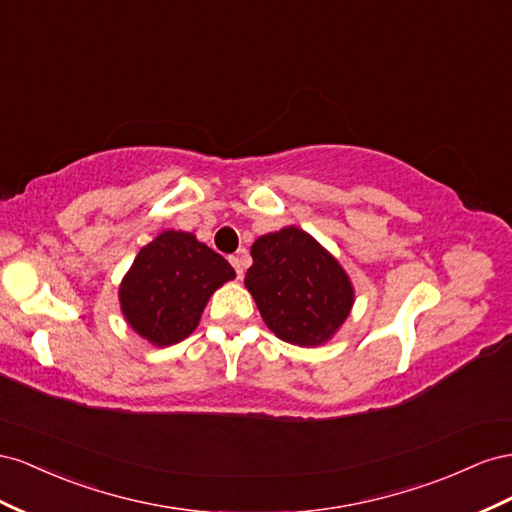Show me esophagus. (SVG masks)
Segmentation results:
<instances>
[{
	"mask_svg": "<svg viewBox=\"0 0 512 512\" xmlns=\"http://www.w3.org/2000/svg\"><path fill=\"white\" fill-rule=\"evenodd\" d=\"M229 261H231V266L236 268L238 279H242V276H244V251H242V253H238V255H231V257H229Z\"/></svg>",
	"mask_w": 512,
	"mask_h": 512,
	"instance_id": "obj_1",
	"label": "esophagus"
}]
</instances>
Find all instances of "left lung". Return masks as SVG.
Wrapping results in <instances>:
<instances>
[{"label": "left lung", "mask_w": 512, "mask_h": 512, "mask_svg": "<svg viewBox=\"0 0 512 512\" xmlns=\"http://www.w3.org/2000/svg\"><path fill=\"white\" fill-rule=\"evenodd\" d=\"M251 257L244 285L279 339L321 345L352 311L354 289L345 270L306 231L285 227L261 236Z\"/></svg>", "instance_id": "obj_1"}]
</instances>
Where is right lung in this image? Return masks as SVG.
<instances>
[{"label": "right lung", "mask_w": 512, "mask_h": 512, "mask_svg": "<svg viewBox=\"0 0 512 512\" xmlns=\"http://www.w3.org/2000/svg\"><path fill=\"white\" fill-rule=\"evenodd\" d=\"M236 272L193 233L163 231L143 246L124 276L120 302L126 321L158 347L191 334L214 289Z\"/></svg>", "instance_id": "add662e5"}]
</instances>
